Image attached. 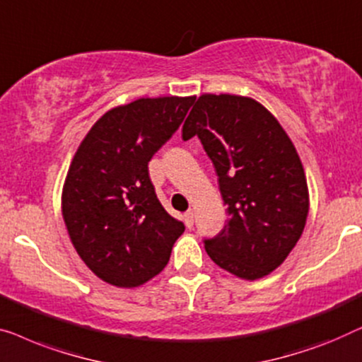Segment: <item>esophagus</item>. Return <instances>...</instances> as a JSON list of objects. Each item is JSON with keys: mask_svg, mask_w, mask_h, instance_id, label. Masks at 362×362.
I'll return each mask as SVG.
<instances>
[{"mask_svg": "<svg viewBox=\"0 0 362 362\" xmlns=\"http://www.w3.org/2000/svg\"><path fill=\"white\" fill-rule=\"evenodd\" d=\"M183 221H185L187 228H192L193 226V211L188 210L185 215H183Z\"/></svg>", "mask_w": 362, "mask_h": 362, "instance_id": "34e87169", "label": "esophagus"}]
</instances>
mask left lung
I'll list each match as a JSON object with an SVG mask.
<instances>
[{"mask_svg":"<svg viewBox=\"0 0 362 362\" xmlns=\"http://www.w3.org/2000/svg\"><path fill=\"white\" fill-rule=\"evenodd\" d=\"M198 136L215 165L228 223L205 239L211 261L256 281L287 259L302 236L310 198L302 160L266 106L249 96H198L182 128Z\"/></svg>","mask_w":362,"mask_h":362,"instance_id":"8db88e82","label":"left lung"}]
</instances>
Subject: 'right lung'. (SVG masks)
I'll return each mask as SVG.
<instances>
[{"label":"right lung","instance_id":"1","mask_svg":"<svg viewBox=\"0 0 362 362\" xmlns=\"http://www.w3.org/2000/svg\"><path fill=\"white\" fill-rule=\"evenodd\" d=\"M195 96L139 98L116 106L86 132L62 188V216L86 267L116 287L151 281L185 231L160 205L152 156L179 129Z\"/></svg>","mask_w":362,"mask_h":362}]
</instances>
